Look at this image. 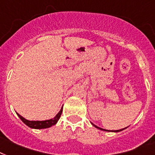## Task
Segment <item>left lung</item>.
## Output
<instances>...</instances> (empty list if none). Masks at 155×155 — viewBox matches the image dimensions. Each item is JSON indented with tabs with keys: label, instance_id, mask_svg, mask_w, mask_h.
Returning a JSON list of instances; mask_svg holds the SVG:
<instances>
[{
	"label": "left lung",
	"instance_id": "8db88e82",
	"mask_svg": "<svg viewBox=\"0 0 155 155\" xmlns=\"http://www.w3.org/2000/svg\"><path fill=\"white\" fill-rule=\"evenodd\" d=\"M92 124V123H91ZM93 124V125H94V127H95V128H97V129H100V130H103V131H107V132H110V130H106V129H101V128H99V127H98V126H96V125H94V124ZM126 129V128H124V129H119V130H112V131L111 132H114V133H118V132H120V131H122V130H124V129Z\"/></svg>",
	"mask_w": 155,
	"mask_h": 155
}]
</instances>
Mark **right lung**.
I'll return each instance as SVG.
<instances>
[{
  "mask_svg": "<svg viewBox=\"0 0 155 155\" xmlns=\"http://www.w3.org/2000/svg\"><path fill=\"white\" fill-rule=\"evenodd\" d=\"M62 110H63V107H61V109L60 110L58 113L56 114V116L53 117V118L50 119V120H26L24 117L19 115L18 113H17V115L18 116V117L21 119V120L26 125H27L31 129H47V128H50V127L55 125L57 121L59 120V119L61 117V113H62Z\"/></svg>",
  "mask_w": 155,
  "mask_h": 155,
  "instance_id": "1",
  "label": "right lung"
}]
</instances>
